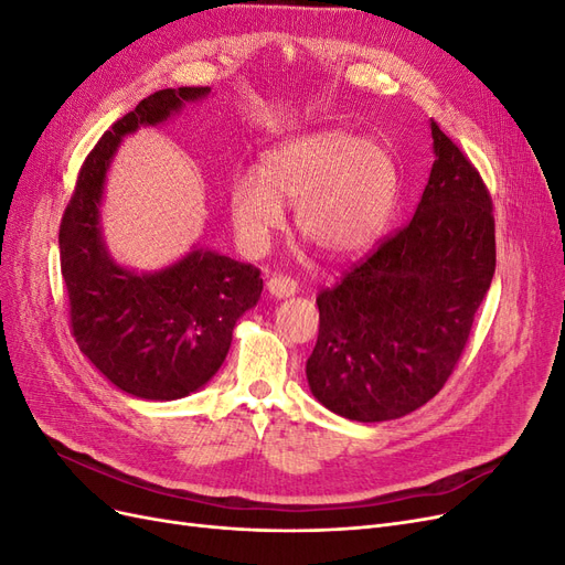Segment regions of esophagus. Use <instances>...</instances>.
Returning a JSON list of instances; mask_svg holds the SVG:
<instances>
[{
  "mask_svg": "<svg viewBox=\"0 0 565 565\" xmlns=\"http://www.w3.org/2000/svg\"><path fill=\"white\" fill-rule=\"evenodd\" d=\"M266 289L268 292L276 297V299H285V297H292V295H297V289H299V285L292 280V278H287V276H270L268 278V282H266Z\"/></svg>",
  "mask_w": 565,
  "mask_h": 565,
  "instance_id": "obj_1",
  "label": "esophagus"
}]
</instances>
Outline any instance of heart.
<instances>
[{
	"label": "heart",
	"mask_w": 565,
	"mask_h": 565,
	"mask_svg": "<svg viewBox=\"0 0 565 565\" xmlns=\"http://www.w3.org/2000/svg\"><path fill=\"white\" fill-rule=\"evenodd\" d=\"M398 172L388 150L344 129L306 131L268 148L259 174H237L228 210L237 241L262 252L295 204L299 233L328 256H353L384 231Z\"/></svg>",
	"instance_id": "b5f03b06"
}]
</instances>
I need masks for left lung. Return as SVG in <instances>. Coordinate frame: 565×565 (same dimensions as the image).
<instances>
[{"label": "left lung", "instance_id": "left-lung-1", "mask_svg": "<svg viewBox=\"0 0 565 565\" xmlns=\"http://www.w3.org/2000/svg\"><path fill=\"white\" fill-rule=\"evenodd\" d=\"M431 136L436 160L415 216L316 299L306 380L353 422L398 419L436 396L494 276L488 188L436 122Z\"/></svg>", "mask_w": 565, "mask_h": 565}]
</instances>
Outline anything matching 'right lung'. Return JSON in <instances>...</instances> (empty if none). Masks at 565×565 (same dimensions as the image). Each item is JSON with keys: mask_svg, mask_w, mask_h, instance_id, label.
I'll return each mask as SVG.
<instances>
[{"mask_svg": "<svg viewBox=\"0 0 565 565\" xmlns=\"http://www.w3.org/2000/svg\"><path fill=\"white\" fill-rule=\"evenodd\" d=\"M210 94L162 89L100 136L84 160L61 218V273L79 351L117 388L146 401H177L207 384L231 349L237 318L262 297L259 268L193 247L156 273L113 262L100 235V200L119 141L160 125Z\"/></svg>", "mask_w": 565, "mask_h": 565, "instance_id": "obj_1", "label": "right lung"}]
</instances>
